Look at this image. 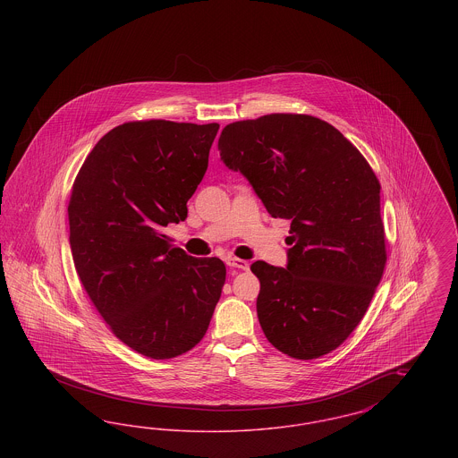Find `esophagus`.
Instances as JSON below:
<instances>
[{"mask_svg": "<svg viewBox=\"0 0 458 458\" xmlns=\"http://www.w3.org/2000/svg\"><path fill=\"white\" fill-rule=\"evenodd\" d=\"M226 264L230 267H237V269H247L249 267V262L243 261V259H237V258H228Z\"/></svg>", "mask_w": 458, "mask_h": 458, "instance_id": "1", "label": "esophagus"}]
</instances>
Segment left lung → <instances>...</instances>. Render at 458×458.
I'll return each mask as SVG.
<instances>
[{
    "mask_svg": "<svg viewBox=\"0 0 458 458\" xmlns=\"http://www.w3.org/2000/svg\"><path fill=\"white\" fill-rule=\"evenodd\" d=\"M218 151L273 218L292 221L286 266H250L266 338L293 359L329 353L364 318L386 264L369 163L333 125L286 113L226 125Z\"/></svg>",
    "mask_w": 458,
    "mask_h": 458,
    "instance_id": "1",
    "label": "left lung"
}]
</instances>
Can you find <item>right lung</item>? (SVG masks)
I'll return each instance as SVG.
<instances>
[{
  "label": "right lung",
  "mask_w": 458,
  "mask_h": 458,
  "mask_svg": "<svg viewBox=\"0 0 458 458\" xmlns=\"http://www.w3.org/2000/svg\"><path fill=\"white\" fill-rule=\"evenodd\" d=\"M218 123L131 122L109 131L75 178L68 204L77 275L111 331L156 360L206 335L226 267L172 245L208 170Z\"/></svg>",
  "instance_id": "right-lung-1"
}]
</instances>
